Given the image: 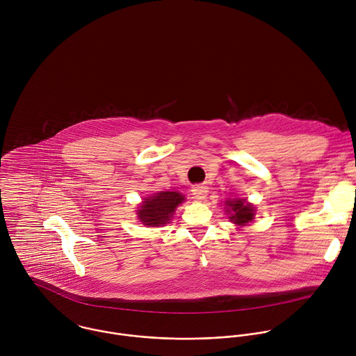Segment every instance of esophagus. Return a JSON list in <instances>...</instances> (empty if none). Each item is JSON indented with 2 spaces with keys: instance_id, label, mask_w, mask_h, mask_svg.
Returning <instances> with one entry per match:
<instances>
[{
  "instance_id": "esophagus-1",
  "label": "esophagus",
  "mask_w": 356,
  "mask_h": 356,
  "mask_svg": "<svg viewBox=\"0 0 356 356\" xmlns=\"http://www.w3.org/2000/svg\"><path fill=\"white\" fill-rule=\"evenodd\" d=\"M192 193H193V196L196 199L203 200V199H205V196L208 195V186H205V185H195L192 188Z\"/></svg>"
}]
</instances>
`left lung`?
<instances>
[{
    "instance_id": "left-lung-1",
    "label": "left lung",
    "mask_w": 356,
    "mask_h": 356,
    "mask_svg": "<svg viewBox=\"0 0 356 356\" xmlns=\"http://www.w3.org/2000/svg\"><path fill=\"white\" fill-rule=\"evenodd\" d=\"M226 212L230 213V222L237 226H245L254 218V207L245 199H229L225 202Z\"/></svg>"
}]
</instances>
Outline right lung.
<instances>
[{"mask_svg":"<svg viewBox=\"0 0 356 356\" xmlns=\"http://www.w3.org/2000/svg\"><path fill=\"white\" fill-rule=\"evenodd\" d=\"M184 202L185 196L178 192H159L144 199L137 209V215L145 226H164L171 220L177 207Z\"/></svg>","mask_w":356,"mask_h":356,"instance_id":"obj_1","label":"right lung"}]
</instances>
